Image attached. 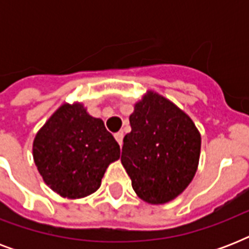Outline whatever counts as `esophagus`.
<instances>
[{
    "label": "esophagus",
    "instance_id": "1",
    "mask_svg": "<svg viewBox=\"0 0 249 249\" xmlns=\"http://www.w3.org/2000/svg\"><path fill=\"white\" fill-rule=\"evenodd\" d=\"M123 138H124V134H123V133L121 132H117V133H115V140L117 141V143L120 144H123Z\"/></svg>",
    "mask_w": 249,
    "mask_h": 249
}]
</instances>
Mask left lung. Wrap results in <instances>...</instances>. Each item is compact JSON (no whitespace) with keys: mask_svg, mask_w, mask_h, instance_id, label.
Here are the masks:
<instances>
[{"mask_svg":"<svg viewBox=\"0 0 249 249\" xmlns=\"http://www.w3.org/2000/svg\"><path fill=\"white\" fill-rule=\"evenodd\" d=\"M129 121L121 164L133 190L150 204L173 200L196 173L200 133L182 109L154 91L136 103Z\"/></svg>","mask_w":249,"mask_h":249,"instance_id":"8db88e82","label":"left lung"}]
</instances>
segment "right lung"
<instances>
[{
	"instance_id": "add662e5",
	"label": "right lung",
	"mask_w": 249,
	"mask_h": 249,
	"mask_svg": "<svg viewBox=\"0 0 249 249\" xmlns=\"http://www.w3.org/2000/svg\"><path fill=\"white\" fill-rule=\"evenodd\" d=\"M120 146L101 119L81 103H64L33 141V159L45 183L60 196L80 199L95 193Z\"/></svg>"
}]
</instances>
